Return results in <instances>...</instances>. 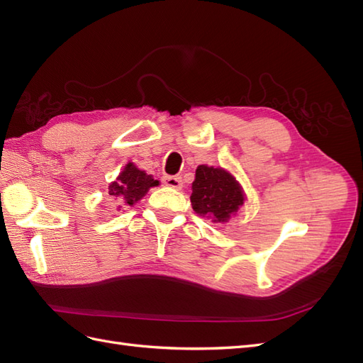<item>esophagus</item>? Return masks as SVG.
<instances>
[{
	"label": "esophagus",
	"instance_id": "1",
	"mask_svg": "<svg viewBox=\"0 0 363 363\" xmlns=\"http://www.w3.org/2000/svg\"><path fill=\"white\" fill-rule=\"evenodd\" d=\"M163 183L169 186V188H172V189H182L183 188L182 177H177V175H167V177H163Z\"/></svg>",
	"mask_w": 363,
	"mask_h": 363
}]
</instances>
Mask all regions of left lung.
<instances>
[{"label":"left lung","mask_w":363,"mask_h":363,"mask_svg":"<svg viewBox=\"0 0 363 363\" xmlns=\"http://www.w3.org/2000/svg\"><path fill=\"white\" fill-rule=\"evenodd\" d=\"M244 201V191L232 174L207 164L196 168L191 195L196 213L212 218L213 223H227Z\"/></svg>","instance_id":"1"}]
</instances>
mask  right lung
Here are the masks:
<instances>
[{
    "label": "right lung",
    "instance_id": "right-lung-1",
    "mask_svg": "<svg viewBox=\"0 0 363 363\" xmlns=\"http://www.w3.org/2000/svg\"><path fill=\"white\" fill-rule=\"evenodd\" d=\"M157 184L159 180H155L145 171L136 168L135 163L128 162L116 180L108 184V195L121 199V201L128 206H133L148 192L150 188Z\"/></svg>",
    "mask_w": 363,
    "mask_h": 363
}]
</instances>
